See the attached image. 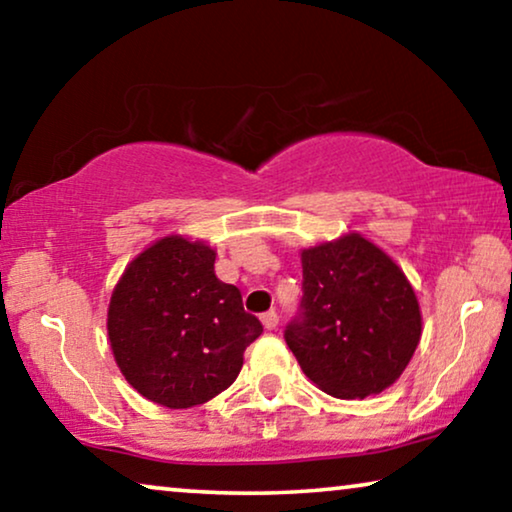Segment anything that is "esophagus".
<instances>
[{
  "instance_id": "obj_1",
  "label": "esophagus",
  "mask_w": 512,
  "mask_h": 512,
  "mask_svg": "<svg viewBox=\"0 0 512 512\" xmlns=\"http://www.w3.org/2000/svg\"><path fill=\"white\" fill-rule=\"evenodd\" d=\"M261 324H263V328L265 331H275L277 328V324H279V317H277V312H265V314H261Z\"/></svg>"
}]
</instances>
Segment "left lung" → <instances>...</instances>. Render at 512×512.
<instances>
[{
  "mask_svg": "<svg viewBox=\"0 0 512 512\" xmlns=\"http://www.w3.org/2000/svg\"><path fill=\"white\" fill-rule=\"evenodd\" d=\"M303 303L286 345L314 387L366 398L391 387L422 338L415 289L387 251L361 233L300 251Z\"/></svg>",
  "mask_w": 512,
  "mask_h": 512,
  "instance_id": "obj_1",
  "label": "left lung"
}]
</instances>
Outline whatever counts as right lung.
I'll list each match as a JSON object with an SVG mask.
<instances>
[{
  "instance_id": "add662e5",
  "label": "right lung",
  "mask_w": 512,
  "mask_h": 512,
  "mask_svg": "<svg viewBox=\"0 0 512 512\" xmlns=\"http://www.w3.org/2000/svg\"><path fill=\"white\" fill-rule=\"evenodd\" d=\"M216 251L167 235L123 270L107 310L109 345L132 389L151 403L186 410L235 382L244 349L263 333L237 286L214 272Z\"/></svg>"
}]
</instances>
